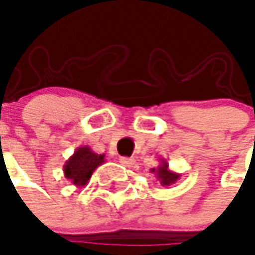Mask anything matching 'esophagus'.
<instances>
[{
	"mask_svg": "<svg viewBox=\"0 0 255 255\" xmlns=\"http://www.w3.org/2000/svg\"><path fill=\"white\" fill-rule=\"evenodd\" d=\"M120 163L123 166H126V167H132V165L135 163V159L133 158H126V156H123V158H120Z\"/></svg>",
	"mask_w": 255,
	"mask_h": 255,
	"instance_id": "34e87169",
	"label": "esophagus"
}]
</instances>
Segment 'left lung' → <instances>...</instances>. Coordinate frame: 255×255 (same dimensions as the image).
Here are the masks:
<instances>
[{
    "label": "left lung",
    "mask_w": 255,
    "mask_h": 255,
    "mask_svg": "<svg viewBox=\"0 0 255 255\" xmlns=\"http://www.w3.org/2000/svg\"><path fill=\"white\" fill-rule=\"evenodd\" d=\"M152 174H155V177L159 180L161 182V185L163 186H169L171 184H174L177 182V180H180L181 174L180 173H175V171L170 170V167H169V163L166 159L161 158L159 159V165L158 167H154L151 169Z\"/></svg>",
    "instance_id": "8db88e82"
}]
</instances>
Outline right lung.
Returning a JSON list of instances; mask_svg holds the SVG:
<instances>
[{
    "instance_id": "obj_1",
    "label": "right lung",
    "mask_w": 255,
    "mask_h": 255,
    "mask_svg": "<svg viewBox=\"0 0 255 255\" xmlns=\"http://www.w3.org/2000/svg\"><path fill=\"white\" fill-rule=\"evenodd\" d=\"M105 162L104 154L94 152L89 146H81L63 165V174L75 186H85L93 171Z\"/></svg>"
}]
</instances>
